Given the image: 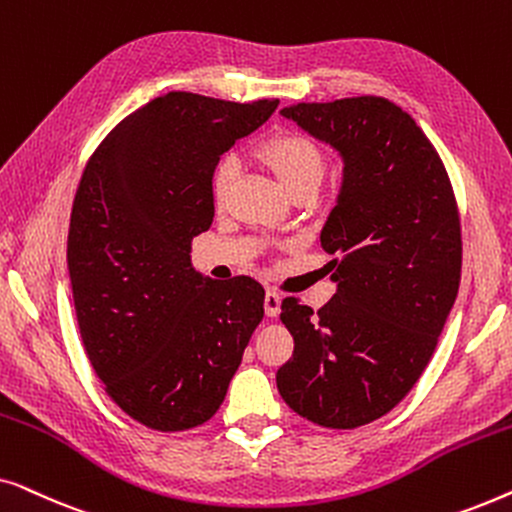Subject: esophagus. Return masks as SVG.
<instances>
[{
	"label": "esophagus",
	"mask_w": 512,
	"mask_h": 512,
	"mask_svg": "<svg viewBox=\"0 0 512 512\" xmlns=\"http://www.w3.org/2000/svg\"><path fill=\"white\" fill-rule=\"evenodd\" d=\"M282 312V296L277 291H268L265 293V314L268 317H277Z\"/></svg>",
	"instance_id": "obj_1"
}]
</instances>
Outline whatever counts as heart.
<instances>
[{"label": "heart", "mask_w": 512, "mask_h": 512, "mask_svg": "<svg viewBox=\"0 0 512 512\" xmlns=\"http://www.w3.org/2000/svg\"><path fill=\"white\" fill-rule=\"evenodd\" d=\"M261 153L265 163L272 167V172L277 174L279 181H282L291 193H296L300 188L307 186H319L321 177H324V153H321L317 142L300 135V132H277V135L265 139ZM235 174V156H223L219 163H216L212 172V195L216 202H223V198H226L230 186H233L235 181Z\"/></svg>", "instance_id": "obj_1"}]
</instances>
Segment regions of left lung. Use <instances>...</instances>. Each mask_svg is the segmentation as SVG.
Masks as SVG:
<instances>
[{
  "label": "left lung",
  "mask_w": 512,
  "mask_h": 512,
  "mask_svg": "<svg viewBox=\"0 0 512 512\" xmlns=\"http://www.w3.org/2000/svg\"><path fill=\"white\" fill-rule=\"evenodd\" d=\"M345 160L321 247L338 291L314 314L282 300L293 356L277 389L326 429L370 424L408 396L436 352L461 279L459 207L429 137L375 95L282 109Z\"/></svg>",
  "instance_id": "obj_1"
}]
</instances>
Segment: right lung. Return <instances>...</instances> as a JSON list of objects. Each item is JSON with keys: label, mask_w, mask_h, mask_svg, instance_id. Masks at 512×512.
<instances>
[{"label": "right lung", "mask_w": 512, "mask_h": 512, "mask_svg": "<svg viewBox=\"0 0 512 512\" xmlns=\"http://www.w3.org/2000/svg\"><path fill=\"white\" fill-rule=\"evenodd\" d=\"M277 104L174 90L125 116L83 170L67 237L81 340L111 401L149 429L212 419L263 319V286L202 277L191 240L212 226L221 153Z\"/></svg>", "instance_id": "add662e5"}]
</instances>
